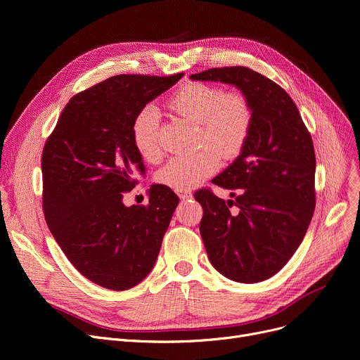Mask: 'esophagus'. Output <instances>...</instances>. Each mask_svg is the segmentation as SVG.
<instances>
[{
	"instance_id": "esophagus-1",
	"label": "esophagus",
	"mask_w": 360,
	"mask_h": 360,
	"mask_svg": "<svg viewBox=\"0 0 360 360\" xmlns=\"http://www.w3.org/2000/svg\"><path fill=\"white\" fill-rule=\"evenodd\" d=\"M178 195H179V198H181V200H190V198H191V197H193V194H191V193H188V191H184V193H179V194H178Z\"/></svg>"
}]
</instances>
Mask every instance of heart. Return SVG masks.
<instances>
[{
	"label": "heart",
	"instance_id": "1",
	"mask_svg": "<svg viewBox=\"0 0 360 360\" xmlns=\"http://www.w3.org/2000/svg\"><path fill=\"white\" fill-rule=\"evenodd\" d=\"M178 117L197 122L198 144L191 156L174 158L158 172V182L174 191H190L212 176L224 159L238 158L247 147L255 120L254 105L242 90L224 91L220 86L190 82L167 101ZM131 139L140 156L155 163L162 158L159 112L144 106L131 124Z\"/></svg>",
	"mask_w": 360,
	"mask_h": 360
}]
</instances>
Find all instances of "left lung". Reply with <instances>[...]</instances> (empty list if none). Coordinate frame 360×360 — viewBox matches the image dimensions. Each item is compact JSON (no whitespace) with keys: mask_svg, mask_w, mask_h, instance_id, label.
Here are the masks:
<instances>
[{"mask_svg":"<svg viewBox=\"0 0 360 360\" xmlns=\"http://www.w3.org/2000/svg\"><path fill=\"white\" fill-rule=\"evenodd\" d=\"M191 79L235 84L254 105L247 147L213 179L236 191L235 200L224 201L209 188L194 197L202 207L200 233L213 267L239 283L267 280L292 258L314 216L312 137L285 89L248 67L210 68Z\"/></svg>","mask_w":360,"mask_h":360,"instance_id":"1","label":"left lung"}]
</instances>
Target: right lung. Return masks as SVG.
Returning a JSON list of instances; mask_svg holds the SVG:
<instances>
[{
	"instance_id": "add662e5",
	"label": "right lung",
	"mask_w": 360,
	"mask_h": 360,
	"mask_svg": "<svg viewBox=\"0 0 360 360\" xmlns=\"http://www.w3.org/2000/svg\"><path fill=\"white\" fill-rule=\"evenodd\" d=\"M174 75L120 74L75 94L42 151V205L48 228L79 273L110 290L134 288L153 269L179 202L165 185L147 205L125 207L146 172L131 124Z\"/></svg>"
}]
</instances>
